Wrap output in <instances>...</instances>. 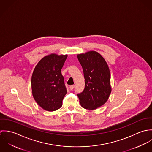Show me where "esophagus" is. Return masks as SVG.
Here are the masks:
<instances>
[{"label":"esophagus","mask_w":152,"mask_h":152,"mask_svg":"<svg viewBox=\"0 0 152 152\" xmlns=\"http://www.w3.org/2000/svg\"><path fill=\"white\" fill-rule=\"evenodd\" d=\"M74 85H72V86H71L70 87H69V89H70V90H72L73 89H74Z\"/></svg>","instance_id":"obj_1"}]
</instances>
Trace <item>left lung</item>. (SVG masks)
Masks as SVG:
<instances>
[{
  "label": "left lung",
  "instance_id": "1",
  "mask_svg": "<svg viewBox=\"0 0 152 152\" xmlns=\"http://www.w3.org/2000/svg\"><path fill=\"white\" fill-rule=\"evenodd\" d=\"M85 78V88L77 94L81 107L94 110L105 104L111 92L110 73L105 59L95 51L77 55Z\"/></svg>",
  "mask_w": 152,
  "mask_h": 152
}]
</instances>
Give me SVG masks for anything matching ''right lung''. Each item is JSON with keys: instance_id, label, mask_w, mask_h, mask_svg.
<instances>
[{"instance_id": "obj_1", "label": "right lung", "mask_w": 152, "mask_h": 152, "mask_svg": "<svg viewBox=\"0 0 152 152\" xmlns=\"http://www.w3.org/2000/svg\"><path fill=\"white\" fill-rule=\"evenodd\" d=\"M67 55L51 54L43 58L36 66L31 77V90L34 100L47 111L60 108L66 94L61 70Z\"/></svg>"}]
</instances>
